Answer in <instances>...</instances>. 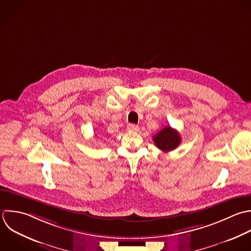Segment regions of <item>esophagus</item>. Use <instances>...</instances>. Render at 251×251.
<instances>
[{
    "label": "esophagus",
    "instance_id": "1",
    "mask_svg": "<svg viewBox=\"0 0 251 251\" xmlns=\"http://www.w3.org/2000/svg\"><path fill=\"white\" fill-rule=\"evenodd\" d=\"M127 129L129 131H132V132H137V131H139V126L135 125V124H129L127 126Z\"/></svg>",
    "mask_w": 251,
    "mask_h": 251
}]
</instances>
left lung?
Returning <instances> with one entry per match:
<instances>
[{
    "label": "left lung",
    "mask_w": 251,
    "mask_h": 251,
    "mask_svg": "<svg viewBox=\"0 0 251 251\" xmlns=\"http://www.w3.org/2000/svg\"><path fill=\"white\" fill-rule=\"evenodd\" d=\"M152 139L155 146L165 152L177 149L181 143V137L178 131L170 126L163 128L156 135H154Z\"/></svg>",
    "instance_id": "1"
}]
</instances>
